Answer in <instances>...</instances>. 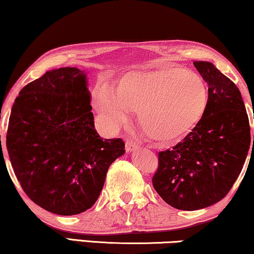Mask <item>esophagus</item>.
<instances>
[{"label":"esophagus","instance_id":"esophagus-1","mask_svg":"<svg viewBox=\"0 0 254 254\" xmlns=\"http://www.w3.org/2000/svg\"><path fill=\"white\" fill-rule=\"evenodd\" d=\"M140 147V145H138L136 142H134V141H130V140H128L127 142H126V151L127 152H130V151H134V150H136V149Z\"/></svg>","mask_w":254,"mask_h":254}]
</instances>
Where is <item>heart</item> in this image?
<instances>
[{"label":"heart","instance_id":"b5f03b06","mask_svg":"<svg viewBox=\"0 0 254 254\" xmlns=\"http://www.w3.org/2000/svg\"><path fill=\"white\" fill-rule=\"evenodd\" d=\"M206 86L195 72L182 67H163L124 75L113 93L100 90L97 110L114 128L138 112L144 133L159 142L178 141L192 131L207 109Z\"/></svg>","mask_w":254,"mask_h":254}]
</instances>
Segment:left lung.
<instances>
[{
    "label": "left lung",
    "mask_w": 254,
    "mask_h": 254,
    "mask_svg": "<svg viewBox=\"0 0 254 254\" xmlns=\"http://www.w3.org/2000/svg\"><path fill=\"white\" fill-rule=\"evenodd\" d=\"M193 64L208 84L206 112L182 142L158 152L152 177L159 196L180 210L202 209L223 199L237 180L251 143L237 85L211 62Z\"/></svg>",
    "instance_id": "1"
}]
</instances>
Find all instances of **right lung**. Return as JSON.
I'll list each match as a JSON object with an SVG mask.
<instances>
[{"mask_svg":"<svg viewBox=\"0 0 254 254\" xmlns=\"http://www.w3.org/2000/svg\"><path fill=\"white\" fill-rule=\"evenodd\" d=\"M90 100L85 72L65 67L24 86L11 109L6 149L12 169L26 195L53 214L91 208L110 165L125 154L121 138L97 133Z\"/></svg>","mask_w":254,"mask_h":254,"instance_id":"add662e5","label":"right lung"}]
</instances>
